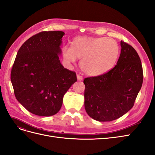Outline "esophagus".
<instances>
[{
	"label": "esophagus",
	"mask_w": 155,
	"mask_h": 155,
	"mask_svg": "<svg viewBox=\"0 0 155 155\" xmlns=\"http://www.w3.org/2000/svg\"><path fill=\"white\" fill-rule=\"evenodd\" d=\"M77 79L78 81H82L83 78L81 76H80V75H77Z\"/></svg>",
	"instance_id": "obj_1"
}]
</instances>
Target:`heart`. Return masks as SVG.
<instances>
[{"instance_id":"obj_1","label":"heart","mask_w":155,"mask_h":155,"mask_svg":"<svg viewBox=\"0 0 155 155\" xmlns=\"http://www.w3.org/2000/svg\"><path fill=\"white\" fill-rule=\"evenodd\" d=\"M63 56L68 62L74 63L81 59L82 71L90 76H99L113 68L119 55V46L110 37H78L72 46L64 47Z\"/></svg>"}]
</instances>
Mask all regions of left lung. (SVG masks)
I'll use <instances>...</instances> for the list:
<instances>
[{
  "label": "left lung",
  "mask_w": 155,
  "mask_h": 155,
  "mask_svg": "<svg viewBox=\"0 0 155 155\" xmlns=\"http://www.w3.org/2000/svg\"><path fill=\"white\" fill-rule=\"evenodd\" d=\"M120 45V58L113 68L83 81L85 110L98 121H110L127 113L142 85V65L138 53L122 41Z\"/></svg>",
  "instance_id": "obj_1"
}]
</instances>
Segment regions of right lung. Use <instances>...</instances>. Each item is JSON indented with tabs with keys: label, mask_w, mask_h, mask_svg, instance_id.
<instances>
[{
	"label": "right lung",
	"mask_w": 155,
	"mask_h": 155,
	"mask_svg": "<svg viewBox=\"0 0 155 155\" xmlns=\"http://www.w3.org/2000/svg\"><path fill=\"white\" fill-rule=\"evenodd\" d=\"M64 35L61 31L40 32L25 42L17 54L11 72L14 93L34 114H57L65 93L77 81L76 73L59 61Z\"/></svg>",
	"instance_id": "obj_1"
}]
</instances>
